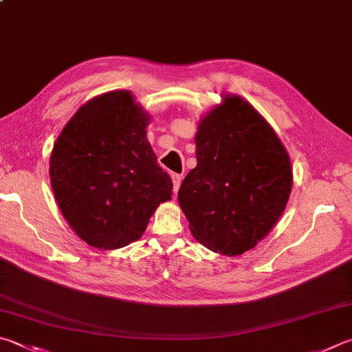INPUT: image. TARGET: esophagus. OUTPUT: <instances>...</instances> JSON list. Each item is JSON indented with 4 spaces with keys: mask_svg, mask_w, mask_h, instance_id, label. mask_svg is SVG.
I'll list each match as a JSON object with an SVG mask.
<instances>
[{
    "mask_svg": "<svg viewBox=\"0 0 352 352\" xmlns=\"http://www.w3.org/2000/svg\"><path fill=\"white\" fill-rule=\"evenodd\" d=\"M172 177V183H174V192H177L178 190V188H180V184H182V180H183V175L182 174H172L170 175Z\"/></svg>",
    "mask_w": 352,
    "mask_h": 352,
    "instance_id": "1",
    "label": "esophagus"
}]
</instances>
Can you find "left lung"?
Segmentation results:
<instances>
[{"label": "left lung", "instance_id": "left-lung-1", "mask_svg": "<svg viewBox=\"0 0 352 352\" xmlns=\"http://www.w3.org/2000/svg\"><path fill=\"white\" fill-rule=\"evenodd\" d=\"M197 166L178 203L197 241L240 255L270 234L292 188L289 155L270 123L239 95L204 115L195 133Z\"/></svg>", "mask_w": 352, "mask_h": 352}]
</instances>
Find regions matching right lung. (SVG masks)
<instances>
[{"label": "right lung", "instance_id": "right-lung-1", "mask_svg": "<svg viewBox=\"0 0 352 352\" xmlns=\"http://www.w3.org/2000/svg\"><path fill=\"white\" fill-rule=\"evenodd\" d=\"M149 115L129 91L98 95L61 131L50 155V184L75 234L98 249L138 240L172 180L146 138Z\"/></svg>", "mask_w": 352, "mask_h": 352}]
</instances>
